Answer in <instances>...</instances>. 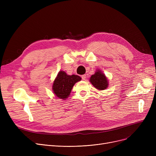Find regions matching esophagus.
I'll return each instance as SVG.
<instances>
[{"label":"esophagus","instance_id":"1","mask_svg":"<svg viewBox=\"0 0 156 156\" xmlns=\"http://www.w3.org/2000/svg\"><path fill=\"white\" fill-rule=\"evenodd\" d=\"M81 78H82L83 80H86V75H83L81 76Z\"/></svg>","mask_w":156,"mask_h":156}]
</instances>
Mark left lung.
I'll use <instances>...</instances> for the list:
<instances>
[{
  "label": "left lung",
  "mask_w": 156,
  "mask_h": 156,
  "mask_svg": "<svg viewBox=\"0 0 156 156\" xmlns=\"http://www.w3.org/2000/svg\"><path fill=\"white\" fill-rule=\"evenodd\" d=\"M90 82L99 90H104L107 89L109 86V81L105 74L99 69L96 70L94 75L90 78Z\"/></svg>",
  "instance_id": "8db88e82"
}]
</instances>
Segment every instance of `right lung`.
Instances as JSON below:
<instances>
[{"label": "right lung", "mask_w": 156, "mask_h": 156, "mask_svg": "<svg viewBox=\"0 0 156 156\" xmlns=\"http://www.w3.org/2000/svg\"><path fill=\"white\" fill-rule=\"evenodd\" d=\"M81 80L78 75H68L65 71H60L53 82L54 94L61 99L66 100L69 96L74 85Z\"/></svg>", "instance_id": "right-lung-1"}]
</instances>
